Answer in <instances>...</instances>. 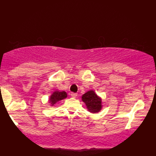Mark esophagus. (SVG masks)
<instances>
[{"label":"esophagus","instance_id":"esophagus-1","mask_svg":"<svg viewBox=\"0 0 156 156\" xmlns=\"http://www.w3.org/2000/svg\"><path fill=\"white\" fill-rule=\"evenodd\" d=\"M70 94H71L72 97H74V98H75L76 96H77V94H76V93H71Z\"/></svg>","mask_w":156,"mask_h":156}]
</instances>
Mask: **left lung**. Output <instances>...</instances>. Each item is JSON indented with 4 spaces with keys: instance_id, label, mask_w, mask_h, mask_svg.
Returning <instances> with one entry per match:
<instances>
[{
    "instance_id": "1",
    "label": "left lung",
    "mask_w": 156,
    "mask_h": 156,
    "mask_svg": "<svg viewBox=\"0 0 156 156\" xmlns=\"http://www.w3.org/2000/svg\"><path fill=\"white\" fill-rule=\"evenodd\" d=\"M82 100L86 105L88 112L92 114L99 113L103 107L102 99L94 90L87 91L82 96Z\"/></svg>"
}]
</instances>
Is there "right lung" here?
<instances>
[{
  "mask_svg": "<svg viewBox=\"0 0 156 156\" xmlns=\"http://www.w3.org/2000/svg\"><path fill=\"white\" fill-rule=\"evenodd\" d=\"M67 97V94L65 91H60L58 90H55L52 93V94L50 96L48 102L50 104V106H53L55 104H56L57 102L61 101V100L65 99Z\"/></svg>",
  "mask_w": 156,
  "mask_h": 156,
  "instance_id": "obj_1",
  "label": "right lung"
}]
</instances>
